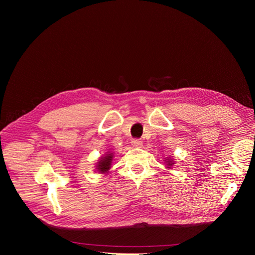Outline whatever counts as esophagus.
<instances>
[{"mask_svg":"<svg viewBox=\"0 0 255 255\" xmlns=\"http://www.w3.org/2000/svg\"><path fill=\"white\" fill-rule=\"evenodd\" d=\"M131 144H132V147H134V148H140L142 145V141H141V140H139V139H133L131 141Z\"/></svg>","mask_w":255,"mask_h":255,"instance_id":"esophagus-1","label":"esophagus"}]
</instances>
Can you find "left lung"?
<instances>
[{"instance_id": "left-lung-1", "label": "left lung", "mask_w": 255, "mask_h": 255, "mask_svg": "<svg viewBox=\"0 0 255 255\" xmlns=\"http://www.w3.org/2000/svg\"><path fill=\"white\" fill-rule=\"evenodd\" d=\"M164 161H165V164H166V169H172V166L175 164L174 159H172V158H166Z\"/></svg>"}]
</instances>
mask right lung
Segmentation results:
<instances>
[{
	"instance_id": "right-lung-1",
	"label": "right lung",
	"mask_w": 255,
	"mask_h": 255,
	"mask_svg": "<svg viewBox=\"0 0 255 255\" xmlns=\"http://www.w3.org/2000/svg\"><path fill=\"white\" fill-rule=\"evenodd\" d=\"M114 154L115 153L112 152V151H108V152H106V154L101 156L100 160H97L96 162V165H95L96 172L101 173V174H108L112 167Z\"/></svg>"
}]
</instances>
